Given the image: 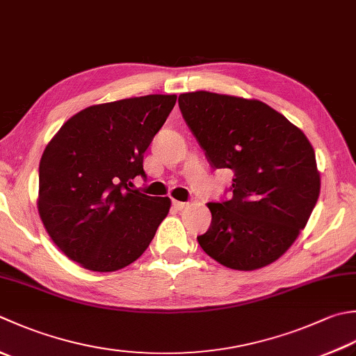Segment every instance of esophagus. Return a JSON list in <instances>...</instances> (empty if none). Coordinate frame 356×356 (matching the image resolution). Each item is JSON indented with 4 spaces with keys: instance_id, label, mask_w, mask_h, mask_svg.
I'll return each instance as SVG.
<instances>
[{
    "instance_id": "1",
    "label": "esophagus",
    "mask_w": 356,
    "mask_h": 356,
    "mask_svg": "<svg viewBox=\"0 0 356 356\" xmlns=\"http://www.w3.org/2000/svg\"><path fill=\"white\" fill-rule=\"evenodd\" d=\"M188 204L186 202H180V200H172V207L176 208V210H184Z\"/></svg>"
}]
</instances>
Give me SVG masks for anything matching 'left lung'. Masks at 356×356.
Wrapping results in <instances>:
<instances>
[{
  "label": "left lung",
  "mask_w": 356,
  "mask_h": 356,
  "mask_svg": "<svg viewBox=\"0 0 356 356\" xmlns=\"http://www.w3.org/2000/svg\"><path fill=\"white\" fill-rule=\"evenodd\" d=\"M188 128L211 168L234 172L229 199L211 202V225L197 236L222 266L256 270L275 262L307 224L319 172L304 132L259 100L207 90L179 95Z\"/></svg>",
  "instance_id": "left-lung-1"
}]
</instances>
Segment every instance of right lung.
I'll use <instances>...</instances> for the list:
<instances>
[{"instance_id": "right-lung-1", "label": "right lung", "mask_w": 356, "mask_h": 356, "mask_svg": "<svg viewBox=\"0 0 356 356\" xmlns=\"http://www.w3.org/2000/svg\"><path fill=\"white\" fill-rule=\"evenodd\" d=\"M145 95L80 111L63 124L40 160L38 213L69 259L115 271L143 254L171 200L134 190L143 154L176 104Z\"/></svg>"}]
</instances>
